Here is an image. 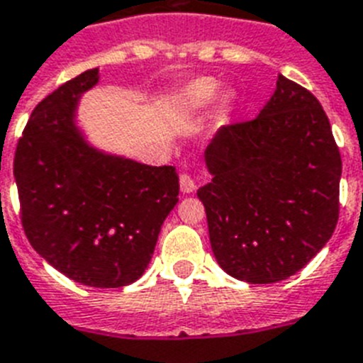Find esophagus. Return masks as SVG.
Listing matches in <instances>:
<instances>
[{
    "mask_svg": "<svg viewBox=\"0 0 363 363\" xmlns=\"http://www.w3.org/2000/svg\"><path fill=\"white\" fill-rule=\"evenodd\" d=\"M179 187H182V193L189 194V193H193L194 189H196V182H194V178L191 174L182 172V174H179Z\"/></svg>",
    "mask_w": 363,
    "mask_h": 363,
    "instance_id": "1",
    "label": "esophagus"
}]
</instances>
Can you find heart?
Masks as SVG:
<instances>
[{"label":"heart","instance_id":"1","mask_svg":"<svg viewBox=\"0 0 363 363\" xmlns=\"http://www.w3.org/2000/svg\"><path fill=\"white\" fill-rule=\"evenodd\" d=\"M217 92V85L211 79H199L189 86V98L194 101H209Z\"/></svg>","mask_w":363,"mask_h":363}]
</instances>
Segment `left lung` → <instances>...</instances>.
I'll use <instances>...</instances> for the list:
<instances>
[{
	"instance_id": "obj_1",
	"label": "left lung",
	"mask_w": 363,
	"mask_h": 363,
	"mask_svg": "<svg viewBox=\"0 0 363 363\" xmlns=\"http://www.w3.org/2000/svg\"><path fill=\"white\" fill-rule=\"evenodd\" d=\"M206 164L213 178L199 199L213 254L230 277L286 280L336 230L340 148L319 100L295 81L278 76L256 118L223 125Z\"/></svg>"
}]
</instances>
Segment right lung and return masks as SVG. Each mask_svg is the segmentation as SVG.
Segmentation results:
<instances>
[{
  "instance_id": "add662e5",
  "label": "right lung",
  "mask_w": 363,
  "mask_h": 363,
  "mask_svg": "<svg viewBox=\"0 0 363 363\" xmlns=\"http://www.w3.org/2000/svg\"><path fill=\"white\" fill-rule=\"evenodd\" d=\"M98 68L33 109L14 154L20 218L31 247L65 277L122 287L143 277L178 203L174 167H150L86 145L74 116Z\"/></svg>"
}]
</instances>
